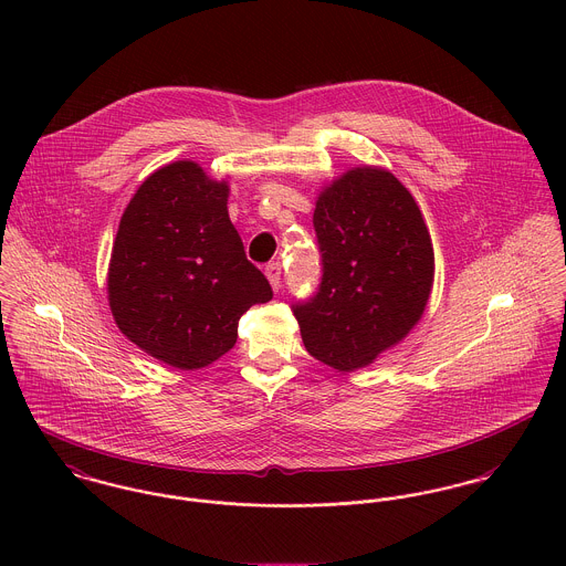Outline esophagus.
<instances>
[{
	"label": "esophagus",
	"mask_w": 566,
	"mask_h": 566,
	"mask_svg": "<svg viewBox=\"0 0 566 566\" xmlns=\"http://www.w3.org/2000/svg\"><path fill=\"white\" fill-rule=\"evenodd\" d=\"M265 276H268L272 290L276 292V290L281 287V265H279V263H270V265L265 268Z\"/></svg>",
	"instance_id": "34e87169"
}]
</instances>
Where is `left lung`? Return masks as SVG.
<instances>
[{
  "instance_id": "1",
  "label": "left lung",
  "mask_w": 566,
  "mask_h": 566,
  "mask_svg": "<svg viewBox=\"0 0 566 566\" xmlns=\"http://www.w3.org/2000/svg\"><path fill=\"white\" fill-rule=\"evenodd\" d=\"M314 227L323 283L294 316L312 357L355 373L401 344L422 318L436 274L433 243L409 189L377 165L324 182Z\"/></svg>"
}]
</instances>
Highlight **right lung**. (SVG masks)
Masks as SVG:
<instances>
[{
	"label": "right lung",
	"mask_w": 566,
	"mask_h": 566,
	"mask_svg": "<svg viewBox=\"0 0 566 566\" xmlns=\"http://www.w3.org/2000/svg\"><path fill=\"white\" fill-rule=\"evenodd\" d=\"M229 176L171 161L135 191L111 250L106 292L117 328L144 353L198 370L238 342V323L268 303V279L245 259L229 218Z\"/></svg>",
	"instance_id": "right-lung-1"
}]
</instances>
